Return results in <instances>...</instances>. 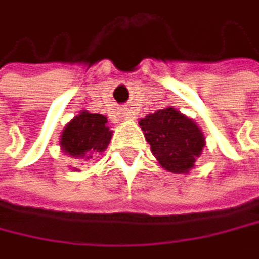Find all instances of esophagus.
I'll return each mask as SVG.
<instances>
[{
	"instance_id": "obj_1",
	"label": "esophagus",
	"mask_w": 259,
	"mask_h": 259,
	"mask_svg": "<svg viewBox=\"0 0 259 259\" xmlns=\"http://www.w3.org/2000/svg\"><path fill=\"white\" fill-rule=\"evenodd\" d=\"M128 119H132V116H128Z\"/></svg>"
}]
</instances>
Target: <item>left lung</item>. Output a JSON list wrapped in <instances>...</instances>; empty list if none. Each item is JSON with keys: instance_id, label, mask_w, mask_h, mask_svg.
<instances>
[{"instance_id": "1", "label": "left lung", "mask_w": 259, "mask_h": 259, "mask_svg": "<svg viewBox=\"0 0 259 259\" xmlns=\"http://www.w3.org/2000/svg\"><path fill=\"white\" fill-rule=\"evenodd\" d=\"M153 155L169 172L187 174L205 148V137L195 120L169 106L140 119Z\"/></svg>"}]
</instances>
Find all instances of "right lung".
<instances>
[{
    "label": "right lung",
    "mask_w": 259,
    "mask_h": 259,
    "mask_svg": "<svg viewBox=\"0 0 259 259\" xmlns=\"http://www.w3.org/2000/svg\"><path fill=\"white\" fill-rule=\"evenodd\" d=\"M111 135L112 131L108 127L106 117L82 111L64 127L59 145L61 150L69 156L89 161L108 148Z\"/></svg>",
    "instance_id": "1"
}]
</instances>
